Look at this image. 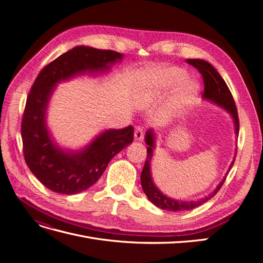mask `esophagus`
Wrapping results in <instances>:
<instances>
[{"mask_svg": "<svg viewBox=\"0 0 263 263\" xmlns=\"http://www.w3.org/2000/svg\"><path fill=\"white\" fill-rule=\"evenodd\" d=\"M134 136H135V139L138 140V141H141L142 139H144V136H145L144 128H142V127H140V126H137L136 128H135Z\"/></svg>", "mask_w": 263, "mask_h": 263, "instance_id": "1", "label": "esophagus"}]
</instances>
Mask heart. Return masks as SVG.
<instances>
[{
    "mask_svg": "<svg viewBox=\"0 0 263 263\" xmlns=\"http://www.w3.org/2000/svg\"><path fill=\"white\" fill-rule=\"evenodd\" d=\"M185 71L177 67L158 68L144 77L141 92L144 97L162 94L178 84L173 92V101L177 107H184L193 102L198 93V84L190 79H184Z\"/></svg>",
    "mask_w": 263,
    "mask_h": 263,
    "instance_id": "1",
    "label": "heart"
}]
</instances>
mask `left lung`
<instances>
[{
    "label": "left lung",
    "mask_w": 263,
    "mask_h": 263,
    "mask_svg": "<svg viewBox=\"0 0 263 263\" xmlns=\"http://www.w3.org/2000/svg\"><path fill=\"white\" fill-rule=\"evenodd\" d=\"M186 62L190 63L191 66H193L196 68L200 73L202 74L203 81H204V92L202 94V97L204 100H208L213 102L214 104H216L220 106L221 108L226 109L227 112L232 115L234 125H235V133L238 136V133H239V119H238V112H237V107L235 104V101L232 93H230L228 86L226 82L224 81V79L220 77V74L217 72V70L215 69L210 62L202 60V59H186ZM156 136L153 129H149L146 133L145 136V141L148 145L147 147V158H146V162L144 165V169L141 171L140 174V182H141V186L142 190H144L145 194L149 198V201L155 204L157 208L165 210V211H174V212H179V211H190L193 210L197 206L202 205L203 203L208 202L209 200L216 194L221 185L224 184V182L227 178V174L224 177V179L221 180V182L217 185V187L215 189L212 193H210L208 196H205L201 200L197 201H179V200H173L171 197H168L164 195L160 190H159L153 181V177H151V159H153L154 156V149H155V140ZM237 150L235 153V158H236ZM235 158L233 162L230 163L228 171L232 169V166L235 162Z\"/></svg>",
    "instance_id": "1"
}]
</instances>
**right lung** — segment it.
<instances>
[{
  "mask_svg": "<svg viewBox=\"0 0 263 263\" xmlns=\"http://www.w3.org/2000/svg\"><path fill=\"white\" fill-rule=\"evenodd\" d=\"M123 54L113 50L77 46L47 65L31 86L22 119L24 158L29 170L52 192L72 195L89 189L109 161L134 140L133 126L106 129L82 150L60 148L47 128L46 113L57 83L78 74L103 73Z\"/></svg>",
  "mask_w": 263,
  "mask_h": 263,
  "instance_id": "obj_1",
  "label": "right lung"
}]
</instances>
